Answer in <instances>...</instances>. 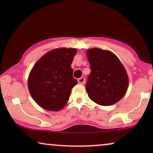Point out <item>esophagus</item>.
I'll list each match as a JSON object with an SVG mask.
<instances>
[{"mask_svg":"<svg viewBox=\"0 0 153 153\" xmlns=\"http://www.w3.org/2000/svg\"><path fill=\"white\" fill-rule=\"evenodd\" d=\"M78 83L79 84H83V83H85V77H81V78H79L78 79Z\"/></svg>","mask_w":153,"mask_h":153,"instance_id":"esophagus-1","label":"esophagus"}]
</instances>
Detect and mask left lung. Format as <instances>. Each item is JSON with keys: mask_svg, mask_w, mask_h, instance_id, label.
Here are the masks:
<instances>
[{"mask_svg": "<svg viewBox=\"0 0 153 153\" xmlns=\"http://www.w3.org/2000/svg\"><path fill=\"white\" fill-rule=\"evenodd\" d=\"M86 53L91 70L85 84L90 99L102 106L116 104L128 88L129 79L125 68L109 51L93 48Z\"/></svg>", "mask_w": 153, "mask_h": 153, "instance_id": "left-lung-1", "label": "left lung"}]
</instances>
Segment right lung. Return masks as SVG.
I'll use <instances>...</instances> for the list:
<instances>
[{
	"instance_id": "obj_1",
	"label": "right lung",
	"mask_w": 153,
	"mask_h": 153,
	"mask_svg": "<svg viewBox=\"0 0 153 153\" xmlns=\"http://www.w3.org/2000/svg\"><path fill=\"white\" fill-rule=\"evenodd\" d=\"M76 49L58 48L45 54L29 74L28 86L33 99L46 110L58 111L68 103L77 84L71 68Z\"/></svg>"
}]
</instances>
